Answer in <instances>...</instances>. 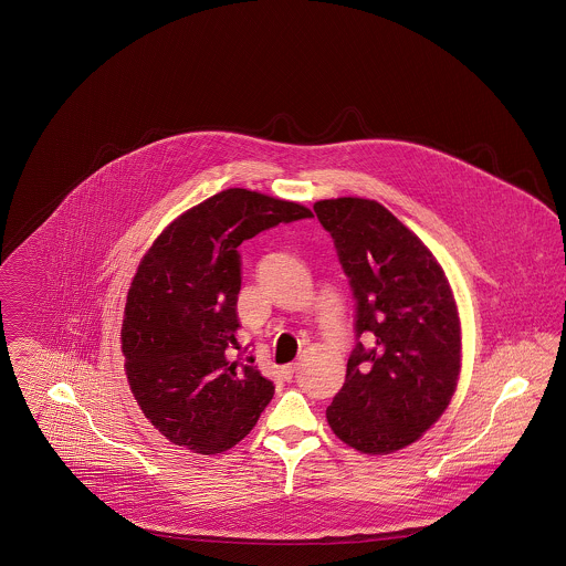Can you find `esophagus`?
Segmentation results:
<instances>
[{"mask_svg":"<svg viewBox=\"0 0 566 566\" xmlns=\"http://www.w3.org/2000/svg\"><path fill=\"white\" fill-rule=\"evenodd\" d=\"M296 368H298V364H286V366H282L280 368V377L284 379V381H291L294 377V373H296Z\"/></svg>","mask_w":566,"mask_h":566,"instance_id":"34e87169","label":"esophagus"}]
</instances>
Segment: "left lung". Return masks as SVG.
<instances>
[{
    "label": "left lung",
    "instance_id": "left-lung-1",
    "mask_svg": "<svg viewBox=\"0 0 566 566\" xmlns=\"http://www.w3.org/2000/svg\"><path fill=\"white\" fill-rule=\"evenodd\" d=\"M356 298V347L331 430L366 454L400 451L440 419L461 370L451 284L428 247L385 206L364 198L314 203ZM360 336L371 339L364 348Z\"/></svg>",
    "mask_w": 566,
    "mask_h": 566
}]
</instances>
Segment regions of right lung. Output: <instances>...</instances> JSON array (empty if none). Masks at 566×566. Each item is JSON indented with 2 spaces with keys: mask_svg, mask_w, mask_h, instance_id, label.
Here are the masks:
<instances>
[{
  "mask_svg": "<svg viewBox=\"0 0 566 566\" xmlns=\"http://www.w3.org/2000/svg\"><path fill=\"white\" fill-rule=\"evenodd\" d=\"M312 210L249 189H226L182 212L159 233L130 284L122 352L145 417L172 444L214 454L235 447L273 398L238 349V247Z\"/></svg>",
  "mask_w": 566,
  "mask_h": 566,
  "instance_id": "1",
  "label": "right lung"
}]
</instances>
